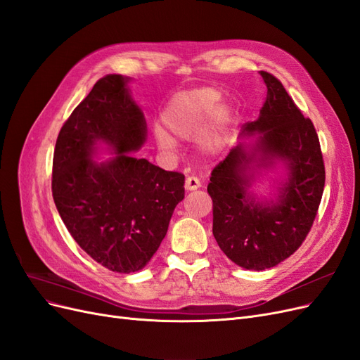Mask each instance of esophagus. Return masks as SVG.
Listing matches in <instances>:
<instances>
[{"mask_svg": "<svg viewBox=\"0 0 360 360\" xmlns=\"http://www.w3.org/2000/svg\"><path fill=\"white\" fill-rule=\"evenodd\" d=\"M184 186H186L188 191H197L201 186V181L197 177L191 176L186 179V181H184Z\"/></svg>", "mask_w": 360, "mask_h": 360, "instance_id": "34e87169", "label": "esophagus"}]
</instances>
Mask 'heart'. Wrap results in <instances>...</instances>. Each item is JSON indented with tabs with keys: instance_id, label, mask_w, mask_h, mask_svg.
<instances>
[{
	"instance_id": "obj_1",
	"label": "heart",
	"mask_w": 360,
	"mask_h": 360,
	"mask_svg": "<svg viewBox=\"0 0 360 360\" xmlns=\"http://www.w3.org/2000/svg\"><path fill=\"white\" fill-rule=\"evenodd\" d=\"M221 97V93L214 89H210V86L179 93L168 102L165 111H163V123H165V126L174 135L180 138H197L202 135L212 124L216 117ZM222 118L224 115L219 114V120ZM156 138L159 144L165 148H172L176 146L174 139L162 129L156 130ZM219 146L221 138L216 135L210 136L205 143V147L209 150H216L219 148Z\"/></svg>"
}]
</instances>
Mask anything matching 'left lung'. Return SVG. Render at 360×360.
I'll use <instances>...</instances> for the list:
<instances>
[{"mask_svg":"<svg viewBox=\"0 0 360 360\" xmlns=\"http://www.w3.org/2000/svg\"><path fill=\"white\" fill-rule=\"evenodd\" d=\"M267 97L257 122L243 134L261 136L248 155L234 147L212 171L207 192L213 201V236L222 252L249 270L275 267L304 242L319 212L326 171L319 135L309 118L269 72H259ZM259 155L262 165L275 158L286 162L289 180L276 203L263 205L247 193L248 163Z\"/></svg>","mask_w":360,"mask_h":360,"instance_id":"8db88e82","label":"left lung"}]
</instances>
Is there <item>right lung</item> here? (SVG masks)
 Returning a JSON list of instances; mask_svg holds the SVG:
<instances>
[{
  "label": "right lung",
  "instance_id": "1",
  "mask_svg": "<svg viewBox=\"0 0 360 360\" xmlns=\"http://www.w3.org/2000/svg\"><path fill=\"white\" fill-rule=\"evenodd\" d=\"M122 75H106L64 122L53 151L52 197L75 242L115 274L143 269L167 236L184 176L165 171L132 151L144 144V114ZM96 142L116 156L91 159Z\"/></svg>",
  "mask_w": 360,
  "mask_h": 360
}]
</instances>
